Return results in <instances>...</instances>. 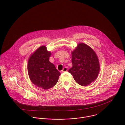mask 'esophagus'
I'll list each match as a JSON object with an SVG mask.
<instances>
[{
    "instance_id": "esophagus-1",
    "label": "esophagus",
    "mask_w": 125,
    "mask_h": 125,
    "mask_svg": "<svg viewBox=\"0 0 125 125\" xmlns=\"http://www.w3.org/2000/svg\"><path fill=\"white\" fill-rule=\"evenodd\" d=\"M68 71V68L67 67H65L63 68V69L62 70V72H67V71Z\"/></svg>"
}]
</instances>
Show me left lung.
I'll list each match as a JSON object with an SVG mask.
<instances>
[{
	"label": "left lung",
	"instance_id": "left-lung-1",
	"mask_svg": "<svg viewBox=\"0 0 125 125\" xmlns=\"http://www.w3.org/2000/svg\"><path fill=\"white\" fill-rule=\"evenodd\" d=\"M73 67L69 70L75 81L82 86L94 82L99 72V64L94 51L86 44L79 43L72 52Z\"/></svg>",
	"mask_w": 125,
	"mask_h": 125
}]
</instances>
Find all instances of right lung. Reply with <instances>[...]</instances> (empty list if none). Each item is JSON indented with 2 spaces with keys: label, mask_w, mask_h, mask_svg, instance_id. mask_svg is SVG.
<instances>
[{
  "label": "right lung",
  "mask_w": 125,
  "mask_h": 125,
  "mask_svg": "<svg viewBox=\"0 0 125 125\" xmlns=\"http://www.w3.org/2000/svg\"><path fill=\"white\" fill-rule=\"evenodd\" d=\"M51 53L42 46L30 57L28 71L31 82L44 90L54 86L58 81L60 73L49 61Z\"/></svg>",
  "instance_id": "add662e5"
}]
</instances>
